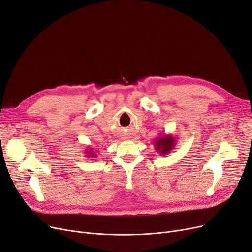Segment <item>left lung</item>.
<instances>
[{
  "instance_id": "obj_1",
  "label": "left lung",
  "mask_w": 252,
  "mask_h": 252,
  "mask_svg": "<svg viewBox=\"0 0 252 252\" xmlns=\"http://www.w3.org/2000/svg\"><path fill=\"white\" fill-rule=\"evenodd\" d=\"M176 138L172 135H159L155 141V148L160 155H168L176 144Z\"/></svg>"
}]
</instances>
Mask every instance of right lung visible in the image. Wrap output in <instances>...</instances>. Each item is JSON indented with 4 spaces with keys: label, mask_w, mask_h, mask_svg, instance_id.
I'll list each match as a JSON object with an SVG mask.
<instances>
[{
    "label": "right lung",
    "mask_w": 252,
    "mask_h": 252,
    "mask_svg": "<svg viewBox=\"0 0 252 252\" xmlns=\"http://www.w3.org/2000/svg\"><path fill=\"white\" fill-rule=\"evenodd\" d=\"M85 153H86V157L87 158H96V152L97 151H94V148H92L91 146H87V148L84 150Z\"/></svg>",
    "instance_id": "1"
}]
</instances>
